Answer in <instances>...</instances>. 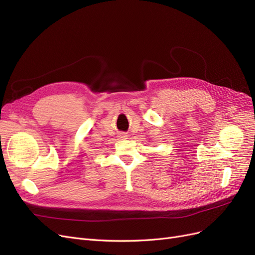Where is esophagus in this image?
<instances>
[{"instance_id": "esophagus-1", "label": "esophagus", "mask_w": 255, "mask_h": 255, "mask_svg": "<svg viewBox=\"0 0 255 255\" xmlns=\"http://www.w3.org/2000/svg\"><path fill=\"white\" fill-rule=\"evenodd\" d=\"M127 137H128V135L126 133H120L119 134V138H121V139H126Z\"/></svg>"}]
</instances>
